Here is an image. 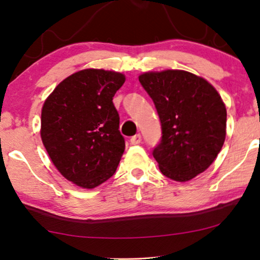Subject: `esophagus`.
<instances>
[{
	"label": "esophagus",
	"mask_w": 260,
	"mask_h": 260,
	"mask_svg": "<svg viewBox=\"0 0 260 260\" xmlns=\"http://www.w3.org/2000/svg\"><path fill=\"white\" fill-rule=\"evenodd\" d=\"M141 141H142V136H141L140 134L135 135V136H133V137L130 138V143H131V144H134V145L140 144V143H141Z\"/></svg>",
	"instance_id": "34e87169"
}]
</instances>
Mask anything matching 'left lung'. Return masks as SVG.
<instances>
[{"mask_svg": "<svg viewBox=\"0 0 260 260\" xmlns=\"http://www.w3.org/2000/svg\"><path fill=\"white\" fill-rule=\"evenodd\" d=\"M154 102L162 137L152 150L163 175L186 182L205 172L226 137V108L204 78L181 70L138 77Z\"/></svg>", "mask_w": 260, "mask_h": 260, "instance_id": "obj_1", "label": "left lung"}]
</instances>
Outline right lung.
Instances as JSON below:
<instances>
[{
    "label": "right lung",
    "instance_id": "1",
    "mask_svg": "<svg viewBox=\"0 0 260 260\" xmlns=\"http://www.w3.org/2000/svg\"><path fill=\"white\" fill-rule=\"evenodd\" d=\"M124 81V74L113 71H79L42 106V143L61 175L81 188L99 186L118 167L125 141L112 99Z\"/></svg>",
    "mask_w": 260,
    "mask_h": 260
}]
</instances>
